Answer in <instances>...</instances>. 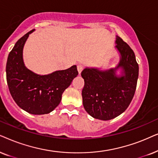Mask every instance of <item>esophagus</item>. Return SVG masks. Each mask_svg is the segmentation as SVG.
Masks as SVG:
<instances>
[{
  "label": "esophagus",
  "mask_w": 158,
  "mask_h": 158,
  "mask_svg": "<svg viewBox=\"0 0 158 158\" xmlns=\"http://www.w3.org/2000/svg\"><path fill=\"white\" fill-rule=\"evenodd\" d=\"M84 68H85V66H84L83 64H79L77 65V70H78V71H79V73H80L81 71H82Z\"/></svg>",
  "instance_id": "obj_1"
}]
</instances>
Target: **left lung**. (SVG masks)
I'll list each match as a JSON object with an SVG mask.
<instances>
[{"label":"left lung","instance_id":"8db88e82","mask_svg":"<svg viewBox=\"0 0 158 158\" xmlns=\"http://www.w3.org/2000/svg\"><path fill=\"white\" fill-rule=\"evenodd\" d=\"M115 43L121 56L115 69L86 68L81 73L85 80L81 92L84 108L91 116L102 121L114 118L127 110L137 84L139 65L134 51L118 36ZM119 68L122 69L121 76L115 74Z\"/></svg>","mask_w":158,"mask_h":158}]
</instances>
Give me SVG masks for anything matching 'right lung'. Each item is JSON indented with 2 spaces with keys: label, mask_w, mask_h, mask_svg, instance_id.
Masks as SVG:
<instances>
[{
  "label": "right lung",
  "mask_w": 158,
  "mask_h": 158,
  "mask_svg": "<svg viewBox=\"0 0 158 158\" xmlns=\"http://www.w3.org/2000/svg\"><path fill=\"white\" fill-rule=\"evenodd\" d=\"M32 29L16 42L6 63V80L19 107L34 115L49 113L59 105L62 94L78 75L77 66L39 75L29 70L23 60V48Z\"/></svg>",
  "instance_id": "1"
}]
</instances>
